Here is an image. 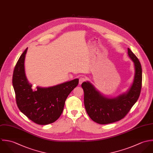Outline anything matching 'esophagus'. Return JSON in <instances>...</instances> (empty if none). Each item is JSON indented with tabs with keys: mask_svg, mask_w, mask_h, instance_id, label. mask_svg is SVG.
<instances>
[{
	"mask_svg": "<svg viewBox=\"0 0 153 153\" xmlns=\"http://www.w3.org/2000/svg\"><path fill=\"white\" fill-rule=\"evenodd\" d=\"M86 80V78L83 77H81L79 78V85H81L83 82H85Z\"/></svg>",
	"mask_w": 153,
	"mask_h": 153,
	"instance_id": "esophagus-1",
	"label": "esophagus"
}]
</instances>
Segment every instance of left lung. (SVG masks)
Segmentation results:
<instances>
[{
    "mask_svg": "<svg viewBox=\"0 0 153 153\" xmlns=\"http://www.w3.org/2000/svg\"><path fill=\"white\" fill-rule=\"evenodd\" d=\"M128 55L134 62L135 73L132 84L126 92L111 97L102 94L88 81L82 84L85 109L94 122L108 124L118 121L125 117L137 101L142 86L141 65L129 48Z\"/></svg>",
    "mask_w": 153,
    "mask_h": 153,
    "instance_id": "left-lung-1",
    "label": "left lung"
}]
</instances>
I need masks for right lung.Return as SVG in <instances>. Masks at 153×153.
Wrapping results in <instances>:
<instances>
[{"mask_svg":"<svg viewBox=\"0 0 153 153\" xmlns=\"http://www.w3.org/2000/svg\"><path fill=\"white\" fill-rule=\"evenodd\" d=\"M28 48L17 62L13 74L12 83L18 108L33 122L47 125L57 121L62 112L65 101L78 85L75 79L48 88L37 86L32 89L27 77L25 59Z\"/></svg>","mask_w":153,"mask_h":153,"instance_id":"add662e5","label":"right lung"}]
</instances>
